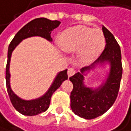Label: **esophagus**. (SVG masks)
Segmentation results:
<instances>
[{"mask_svg":"<svg viewBox=\"0 0 131 131\" xmlns=\"http://www.w3.org/2000/svg\"><path fill=\"white\" fill-rule=\"evenodd\" d=\"M75 72L76 71H75V70L74 68H68V77H71V76L74 75L75 74Z\"/></svg>","mask_w":131,"mask_h":131,"instance_id":"obj_1","label":"esophagus"}]
</instances>
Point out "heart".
<instances>
[{
  "instance_id": "heart-1",
  "label": "heart",
  "mask_w": 131,
  "mask_h": 131,
  "mask_svg": "<svg viewBox=\"0 0 131 131\" xmlns=\"http://www.w3.org/2000/svg\"><path fill=\"white\" fill-rule=\"evenodd\" d=\"M59 45L64 52L78 50L80 59L89 63L95 60L104 50L105 38L100 30L78 25L67 29L60 35Z\"/></svg>"
}]
</instances>
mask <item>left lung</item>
<instances>
[{
    "mask_svg": "<svg viewBox=\"0 0 131 131\" xmlns=\"http://www.w3.org/2000/svg\"><path fill=\"white\" fill-rule=\"evenodd\" d=\"M103 33L106 40L105 48L100 57L88 67L81 69L70 78L73 84L71 93V107L73 112L84 119H94L107 112L115 102L122 78V63L121 48L114 35L103 26ZM107 62L111 68L104 84L97 89L88 88L83 83V74L93 69L98 63Z\"/></svg>",
    "mask_w": 131,
    "mask_h": 131,
    "instance_id": "obj_1",
    "label": "left lung"
}]
</instances>
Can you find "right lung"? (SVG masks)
I'll use <instances>...</instances> for the list:
<instances>
[{"instance_id": "add662e5", "label": "right lung", "mask_w": 131, "mask_h": 131, "mask_svg": "<svg viewBox=\"0 0 131 131\" xmlns=\"http://www.w3.org/2000/svg\"><path fill=\"white\" fill-rule=\"evenodd\" d=\"M60 24V21L58 20H50L44 17L36 18L29 23H27L25 26H24L14 36L13 40L8 47L7 52V62L6 66V86L7 91L10 97V100L14 106V107L20 114L26 116H34L37 115L42 112L46 111L50 105V98L54 91L60 88L63 81L68 80V70H64L60 71L56 76L53 84L50 88L43 94L42 97L31 101H25L22 100L19 97H17L11 90L10 84V57L13 50L15 47L22 41L24 39L27 37H34V36H40L49 41H52V38L50 37L51 32L53 29L57 28Z\"/></svg>"}]
</instances>
